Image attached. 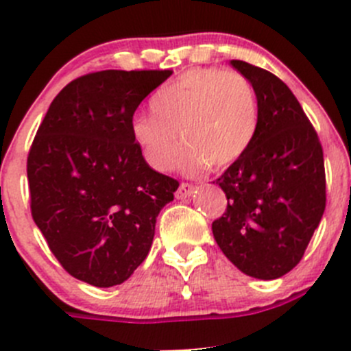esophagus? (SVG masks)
<instances>
[{
    "label": "esophagus",
    "mask_w": 351,
    "mask_h": 351,
    "mask_svg": "<svg viewBox=\"0 0 351 351\" xmlns=\"http://www.w3.org/2000/svg\"><path fill=\"white\" fill-rule=\"evenodd\" d=\"M195 193V186L189 185V183H182L176 190V198H189Z\"/></svg>",
    "instance_id": "1"
}]
</instances>
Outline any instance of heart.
Here are the masks:
<instances>
[{
  "label": "heart",
  "mask_w": 351,
  "mask_h": 351,
  "mask_svg": "<svg viewBox=\"0 0 351 351\" xmlns=\"http://www.w3.org/2000/svg\"><path fill=\"white\" fill-rule=\"evenodd\" d=\"M153 113H139L130 130L144 159L168 171L178 159L198 173L205 165L221 169L241 159L260 125L256 91L238 71L197 67L165 84L151 100ZM180 137H178V134Z\"/></svg>",
  "instance_id": "b5f03b06"
}]
</instances>
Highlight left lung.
<instances>
[{
  "label": "left lung",
  "instance_id": "obj_1",
  "mask_svg": "<svg viewBox=\"0 0 351 351\" xmlns=\"http://www.w3.org/2000/svg\"><path fill=\"white\" fill-rule=\"evenodd\" d=\"M231 64L256 91L260 125L246 154L215 180L228 208L212 232L243 274L275 280L302 260L324 214L323 147L284 81L244 61Z\"/></svg>",
  "mask_w": 351,
  "mask_h": 351
}]
</instances>
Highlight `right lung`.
I'll return each mask as SVG.
<instances>
[{
	"instance_id": "right-lung-1",
	"label": "right lung",
	"mask_w": 351,
	"mask_h": 351,
	"mask_svg": "<svg viewBox=\"0 0 351 351\" xmlns=\"http://www.w3.org/2000/svg\"><path fill=\"white\" fill-rule=\"evenodd\" d=\"M171 73L107 69L77 77L38 127L27 159L32 217L77 280L119 285L149 253L156 217L178 182L147 165L130 123Z\"/></svg>"
}]
</instances>
